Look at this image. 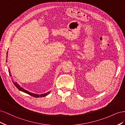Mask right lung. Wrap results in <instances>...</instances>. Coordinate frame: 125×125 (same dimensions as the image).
<instances>
[{
  "label": "right lung",
  "mask_w": 125,
  "mask_h": 125,
  "mask_svg": "<svg viewBox=\"0 0 125 125\" xmlns=\"http://www.w3.org/2000/svg\"><path fill=\"white\" fill-rule=\"evenodd\" d=\"M7 53H8V52H7ZM9 73L10 74V71H9ZM10 76H11V75H10ZM13 83L14 84V85L16 86V88H18L19 90H20L21 91H22V92H24V93H27V94H28L29 95H31V96H33V97H44V96H46V95H47L48 94H49L50 93V92H47V93H45V94H41V95H40V94H34V93H31V92H29V91H26V90H24V89H23L22 88H21V87H20V86L18 84H17L16 82H14L13 81Z\"/></svg>",
  "instance_id": "right-lung-1"
}]
</instances>
